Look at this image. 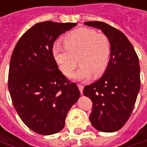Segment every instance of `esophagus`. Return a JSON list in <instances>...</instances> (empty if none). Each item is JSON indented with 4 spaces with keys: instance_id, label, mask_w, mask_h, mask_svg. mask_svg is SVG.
<instances>
[{
    "instance_id": "obj_1",
    "label": "esophagus",
    "mask_w": 147,
    "mask_h": 147,
    "mask_svg": "<svg viewBox=\"0 0 147 147\" xmlns=\"http://www.w3.org/2000/svg\"><path fill=\"white\" fill-rule=\"evenodd\" d=\"M78 88H79L80 93L82 94V91H83V88H84V86H83V85H81V84H78Z\"/></svg>"
}]
</instances>
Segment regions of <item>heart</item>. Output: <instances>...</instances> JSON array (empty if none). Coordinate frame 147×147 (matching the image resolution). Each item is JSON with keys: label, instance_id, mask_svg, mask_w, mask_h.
I'll use <instances>...</instances> for the list:
<instances>
[{"label": "heart", "instance_id": "1", "mask_svg": "<svg viewBox=\"0 0 147 147\" xmlns=\"http://www.w3.org/2000/svg\"><path fill=\"white\" fill-rule=\"evenodd\" d=\"M64 45L53 46V57L62 73L71 76L78 62L81 64L73 77L79 81L98 76L106 70L111 53L108 36L89 28H78L63 37Z\"/></svg>", "mask_w": 147, "mask_h": 147}]
</instances>
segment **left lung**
I'll return each mask as SVG.
<instances>
[{
	"instance_id": "1",
	"label": "left lung",
	"mask_w": 147,
	"mask_h": 147,
	"mask_svg": "<svg viewBox=\"0 0 147 147\" xmlns=\"http://www.w3.org/2000/svg\"><path fill=\"white\" fill-rule=\"evenodd\" d=\"M84 24L101 30L110 39L111 46V58L105 74L83 89V94L93 102L89 120L99 131L115 132L129 120L140 91L139 58L122 31L100 21Z\"/></svg>"
}]
</instances>
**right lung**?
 <instances>
[{"instance_id":"obj_1","label":"right lung","mask_w":147,"mask_h":147,"mask_svg":"<svg viewBox=\"0 0 147 147\" xmlns=\"http://www.w3.org/2000/svg\"><path fill=\"white\" fill-rule=\"evenodd\" d=\"M76 23H37L19 38L12 53L8 89L15 110L32 131L49 135L65 127L80 91L59 70L52 48Z\"/></svg>"}]
</instances>
